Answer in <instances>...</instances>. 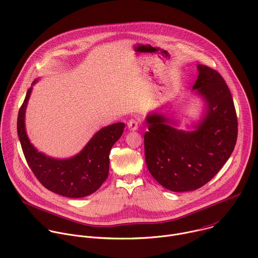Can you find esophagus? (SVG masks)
I'll use <instances>...</instances> for the list:
<instances>
[{
	"mask_svg": "<svg viewBox=\"0 0 258 258\" xmlns=\"http://www.w3.org/2000/svg\"><path fill=\"white\" fill-rule=\"evenodd\" d=\"M127 126L131 131H137L138 127H139V120L136 119V118H132L131 120H128L127 122Z\"/></svg>",
	"mask_w": 258,
	"mask_h": 258,
	"instance_id": "34e87169",
	"label": "esophagus"
}]
</instances>
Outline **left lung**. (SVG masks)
<instances>
[{
	"mask_svg": "<svg viewBox=\"0 0 258 258\" xmlns=\"http://www.w3.org/2000/svg\"><path fill=\"white\" fill-rule=\"evenodd\" d=\"M195 94L205 112L191 131L176 128L175 120L153 111L146 117L145 158L152 176L166 189L196 190L208 183L230 158L237 141L238 122L231 92L215 70L198 64Z\"/></svg>",
	"mask_w": 258,
	"mask_h": 258,
	"instance_id": "left-lung-1",
	"label": "left lung"
}]
</instances>
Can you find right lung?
I'll list each match as a JSON object with an SVG mask.
<instances>
[{"instance_id": "add662e5", "label": "right lung", "mask_w": 258, "mask_h": 258, "mask_svg": "<svg viewBox=\"0 0 258 258\" xmlns=\"http://www.w3.org/2000/svg\"><path fill=\"white\" fill-rule=\"evenodd\" d=\"M31 92L32 87L28 89L19 109L17 133L32 172L45 188L66 198L79 199L95 192L108 176L109 152L121 137L125 124L116 122L101 128L80 153L71 158L46 156L30 143L25 128V112Z\"/></svg>"}]
</instances>
